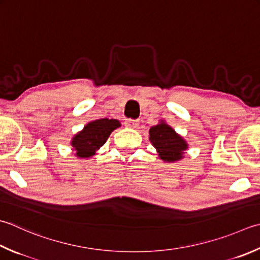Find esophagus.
Here are the masks:
<instances>
[{
    "instance_id": "esophagus-1",
    "label": "esophagus",
    "mask_w": 260,
    "mask_h": 260,
    "mask_svg": "<svg viewBox=\"0 0 260 260\" xmlns=\"http://www.w3.org/2000/svg\"><path fill=\"white\" fill-rule=\"evenodd\" d=\"M125 126L128 127V128H137V127H139V120H136V119H126Z\"/></svg>"
}]
</instances>
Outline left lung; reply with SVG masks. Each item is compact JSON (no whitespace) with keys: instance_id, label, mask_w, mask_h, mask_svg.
I'll return each mask as SVG.
<instances>
[{"instance_id":"8db88e82","label":"left lung","mask_w":260,"mask_h":260,"mask_svg":"<svg viewBox=\"0 0 260 260\" xmlns=\"http://www.w3.org/2000/svg\"><path fill=\"white\" fill-rule=\"evenodd\" d=\"M149 134L151 143L156 149L161 160L165 162H176L184 157L185 151L188 149L187 142L164 120L155 126H152Z\"/></svg>"}]
</instances>
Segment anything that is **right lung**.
<instances>
[{
	"mask_svg": "<svg viewBox=\"0 0 260 260\" xmlns=\"http://www.w3.org/2000/svg\"><path fill=\"white\" fill-rule=\"evenodd\" d=\"M120 127L117 119L101 118L84 126V128L75 134L71 142L78 157H91L95 154V151L103 146L108 140L111 132Z\"/></svg>",
	"mask_w": 260,
	"mask_h": 260,
	"instance_id": "add662e5",
	"label": "right lung"
}]
</instances>
